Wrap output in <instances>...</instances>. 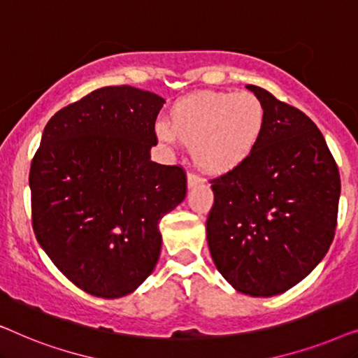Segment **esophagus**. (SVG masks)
I'll use <instances>...</instances> for the list:
<instances>
[{
	"mask_svg": "<svg viewBox=\"0 0 358 358\" xmlns=\"http://www.w3.org/2000/svg\"><path fill=\"white\" fill-rule=\"evenodd\" d=\"M203 182V179L200 178V176L197 173H189L187 174V187L192 189L195 187V185H200Z\"/></svg>",
	"mask_w": 358,
	"mask_h": 358,
	"instance_id": "34e87169",
	"label": "esophagus"
}]
</instances>
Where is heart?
Returning a JSON list of instances; mask_svg holds the SVG:
<instances>
[{"instance_id": "obj_1", "label": "heart", "mask_w": 358, "mask_h": 358, "mask_svg": "<svg viewBox=\"0 0 358 358\" xmlns=\"http://www.w3.org/2000/svg\"><path fill=\"white\" fill-rule=\"evenodd\" d=\"M267 109L254 92L200 91L173 106L169 125H156L166 143L179 138L192 146L200 168L227 173L246 163L259 148L267 129Z\"/></svg>"}]
</instances>
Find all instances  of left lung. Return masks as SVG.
<instances>
[{
    "mask_svg": "<svg viewBox=\"0 0 358 358\" xmlns=\"http://www.w3.org/2000/svg\"><path fill=\"white\" fill-rule=\"evenodd\" d=\"M267 109V129L246 163L210 180V254L238 292L273 296L326 256L337 224L341 176L310 117L248 85Z\"/></svg>",
    "mask_w": 358,
    "mask_h": 358,
    "instance_id": "obj_1",
    "label": "left lung"
}]
</instances>
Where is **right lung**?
Instances as JSON below:
<instances>
[{
  "label": "right lung",
  "instance_id": "right-lung-1",
  "mask_svg": "<svg viewBox=\"0 0 358 358\" xmlns=\"http://www.w3.org/2000/svg\"><path fill=\"white\" fill-rule=\"evenodd\" d=\"M163 97L107 86L48 120L29 185L32 228L47 256L78 288L129 295L161 251L159 222L187 192L180 166L150 159Z\"/></svg>",
  "mask_w": 358,
  "mask_h": 358
}]
</instances>
